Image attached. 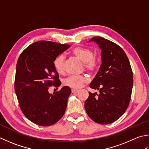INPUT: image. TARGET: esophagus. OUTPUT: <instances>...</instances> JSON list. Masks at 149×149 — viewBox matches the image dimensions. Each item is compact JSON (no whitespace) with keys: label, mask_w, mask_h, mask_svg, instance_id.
I'll return each instance as SVG.
<instances>
[{"label":"esophagus","mask_w":149,"mask_h":149,"mask_svg":"<svg viewBox=\"0 0 149 149\" xmlns=\"http://www.w3.org/2000/svg\"><path fill=\"white\" fill-rule=\"evenodd\" d=\"M79 90H75V89H72V93H77L78 92Z\"/></svg>","instance_id":"esophagus-1"}]
</instances>
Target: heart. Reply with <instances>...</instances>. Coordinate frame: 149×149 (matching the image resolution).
I'll return each instance as SVG.
<instances>
[{
  "label": "heart",
  "instance_id": "heart-1",
  "mask_svg": "<svg viewBox=\"0 0 149 149\" xmlns=\"http://www.w3.org/2000/svg\"><path fill=\"white\" fill-rule=\"evenodd\" d=\"M71 52L75 57L83 62L84 68L86 72L94 73L98 68V61L94 57V53L92 49L78 46L73 48ZM53 65L55 70L59 74H63L65 65L64 55H57L53 61ZM86 82L87 79L84 75H70L64 79L63 84L73 89H79Z\"/></svg>",
  "mask_w": 149,
  "mask_h": 149
}]
</instances>
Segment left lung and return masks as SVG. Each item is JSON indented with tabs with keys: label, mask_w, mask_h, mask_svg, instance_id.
Masks as SVG:
<instances>
[{
	"label": "left lung",
	"mask_w": 149,
	"mask_h": 149,
	"mask_svg": "<svg viewBox=\"0 0 149 149\" xmlns=\"http://www.w3.org/2000/svg\"><path fill=\"white\" fill-rule=\"evenodd\" d=\"M90 41H95L101 49L102 64L90 84V88L99 90L100 94L89 92L84 108L95 123L110 124L118 120L129 105L133 73L120 46L101 37H93Z\"/></svg>",
	"instance_id": "1"
}]
</instances>
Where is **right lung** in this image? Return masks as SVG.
Wrapping results in <instances>:
<instances>
[{
  "instance_id": "add662e5",
  "label": "right lung",
  "mask_w": 149,
  "mask_h": 149,
  "mask_svg": "<svg viewBox=\"0 0 149 149\" xmlns=\"http://www.w3.org/2000/svg\"><path fill=\"white\" fill-rule=\"evenodd\" d=\"M70 45L40 40L28 46L17 61L15 90L22 113L40 126H50L63 117L71 94L64 86L50 94L49 87H59V75L53 61Z\"/></svg>"
}]
</instances>
